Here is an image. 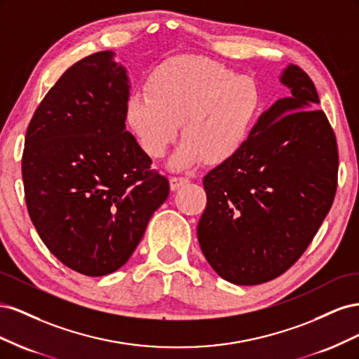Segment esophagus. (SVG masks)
I'll list each match as a JSON object with an SVG mask.
<instances>
[{
	"label": "esophagus",
	"instance_id": "esophagus-1",
	"mask_svg": "<svg viewBox=\"0 0 359 359\" xmlns=\"http://www.w3.org/2000/svg\"><path fill=\"white\" fill-rule=\"evenodd\" d=\"M170 190H177L180 189L181 186H184V184L189 182V178H184V177H172L170 178Z\"/></svg>",
	"mask_w": 359,
	"mask_h": 359
}]
</instances>
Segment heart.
Segmentation results:
<instances>
[{
  "mask_svg": "<svg viewBox=\"0 0 359 359\" xmlns=\"http://www.w3.org/2000/svg\"><path fill=\"white\" fill-rule=\"evenodd\" d=\"M262 104L257 82L235 76L223 64L182 57L149 74L145 91L130 94L126 119L137 142L153 158H163L178 136L182 144L172 169H189L203 160L219 165L248 140Z\"/></svg>",
  "mask_w": 359,
  "mask_h": 359,
  "instance_id": "b5f03b06",
  "label": "heart"
}]
</instances>
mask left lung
Masks as SVG:
<instances>
[{"instance_id":"8db88e82","label":"left lung","mask_w":359,"mask_h":359,"mask_svg":"<svg viewBox=\"0 0 359 359\" xmlns=\"http://www.w3.org/2000/svg\"><path fill=\"white\" fill-rule=\"evenodd\" d=\"M290 91L266 109L238 153L203 177L201 250L229 283H266L287 271L330 212L339 153L314 83L298 66L281 72Z\"/></svg>"}]
</instances>
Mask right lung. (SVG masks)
<instances>
[{
  "mask_svg": "<svg viewBox=\"0 0 359 359\" xmlns=\"http://www.w3.org/2000/svg\"><path fill=\"white\" fill-rule=\"evenodd\" d=\"M130 78L103 50L64 72L32 116L22 178L31 222L73 271L102 277L142 240L169 181L126 128Z\"/></svg>",
  "mask_w": 359,
  "mask_h": 359,
  "instance_id": "right-lung-1",
  "label": "right lung"
}]
</instances>
